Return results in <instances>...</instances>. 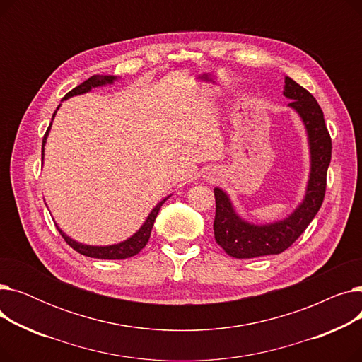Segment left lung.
<instances>
[{"instance_id": "1", "label": "left lung", "mask_w": 362, "mask_h": 362, "mask_svg": "<svg viewBox=\"0 0 362 362\" xmlns=\"http://www.w3.org/2000/svg\"><path fill=\"white\" fill-rule=\"evenodd\" d=\"M284 97L292 100L293 108L307 129L311 168L303 201L286 218L254 224L240 218L230 198L220 187L214 189L216 242L233 258H255L286 251L303 233L318 213L326 194L327 168L332 160V139L325 123V116L313 95L293 79L284 78Z\"/></svg>"}]
</instances>
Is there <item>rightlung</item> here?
<instances>
[{"instance_id": "1", "label": "right lung", "mask_w": 362, "mask_h": 362, "mask_svg": "<svg viewBox=\"0 0 362 362\" xmlns=\"http://www.w3.org/2000/svg\"><path fill=\"white\" fill-rule=\"evenodd\" d=\"M117 78H114V76H107V74H93L92 78H89L88 81H85L83 83H81L79 86H76L74 89H71L69 93H66V97L63 100H67L70 97H74V95H81V93H85V92H89L92 88H97V86H104L107 83H112L114 81H116ZM60 107V105H59ZM59 107H57V110H59ZM57 112V111H55ZM55 112L52 114V120L55 117ZM49 129H51V123L45 132L44 135V139H42V160H44V145L47 142V138H48V133H49ZM168 199L164 198L163 201H160L154 208H152V211L149 213V216L146 217L145 223L141 226V229L130 236L129 239L120 242V243H116V245H108V246H92V245H85V243H81V242H76L74 239L69 238L59 226H57V229H59L60 235L64 238V240L71 246V248L74 251H78L79 254L85 255V257H90V258H100V259H124V258H130L133 255H136L141 252V250L144 248V246L148 243L149 240V236H151V230H152V226H154V221L157 218V214L160 211L161 205Z\"/></svg>"}]
</instances>
